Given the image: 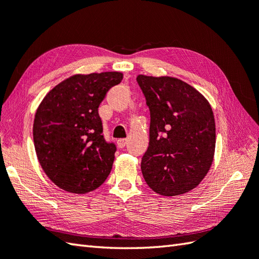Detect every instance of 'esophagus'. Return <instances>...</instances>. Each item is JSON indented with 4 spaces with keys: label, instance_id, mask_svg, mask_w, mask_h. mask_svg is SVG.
<instances>
[{
    "label": "esophagus",
    "instance_id": "obj_1",
    "mask_svg": "<svg viewBox=\"0 0 259 259\" xmlns=\"http://www.w3.org/2000/svg\"><path fill=\"white\" fill-rule=\"evenodd\" d=\"M126 139H119L118 141H117V145H118V147L119 148H123L125 145H126Z\"/></svg>",
    "mask_w": 259,
    "mask_h": 259
}]
</instances>
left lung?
Listing matches in <instances>:
<instances>
[{
  "mask_svg": "<svg viewBox=\"0 0 259 259\" xmlns=\"http://www.w3.org/2000/svg\"><path fill=\"white\" fill-rule=\"evenodd\" d=\"M150 110L149 147L141 159L147 185L161 196H178L201 183L211 167L216 125L207 99L172 76L139 74Z\"/></svg>",
  "mask_w": 259,
  "mask_h": 259,
  "instance_id": "1",
  "label": "left lung"
}]
</instances>
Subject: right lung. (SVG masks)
I'll list each match as a JSON object with an SVG mask.
<instances>
[{"mask_svg": "<svg viewBox=\"0 0 259 259\" xmlns=\"http://www.w3.org/2000/svg\"><path fill=\"white\" fill-rule=\"evenodd\" d=\"M121 72L74 74L43 98L33 123L35 152L43 171L59 188L87 194L112 169L114 144L104 140L98 108Z\"/></svg>", "mask_w": 259, "mask_h": 259, "instance_id": "1", "label": "right lung"}]
</instances>
